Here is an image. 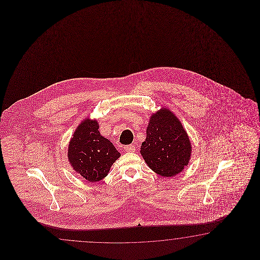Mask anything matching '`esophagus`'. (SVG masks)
<instances>
[{
    "instance_id": "obj_1",
    "label": "esophagus",
    "mask_w": 260,
    "mask_h": 260,
    "mask_svg": "<svg viewBox=\"0 0 260 260\" xmlns=\"http://www.w3.org/2000/svg\"><path fill=\"white\" fill-rule=\"evenodd\" d=\"M124 150L127 152H134L136 150V147L133 145H127V146H124Z\"/></svg>"
}]
</instances>
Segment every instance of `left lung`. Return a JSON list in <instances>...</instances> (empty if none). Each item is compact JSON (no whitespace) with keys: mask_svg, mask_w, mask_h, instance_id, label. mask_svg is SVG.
Returning <instances> with one entry per match:
<instances>
[{"mask_svg":"<svg viewBox=\"0 0 260 260\" xmlns=\"http://www.w3.org/2000/svg\"><path fill=\"white\" fill-rule=\"evenodd\" d=\"M191 151L188 133L174 112L164 107L151 114L140 154L152 171L175 177L188 166Z\"/></svg>","mask_w":260,"mask_h":260,"instance_id":"left-lung-1","label":"left lung"}]
</instances>
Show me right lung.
<instances>
[{
	"mask_svg": "<svg viewBox=\"0 0 260 260\" xmlns=\"http://www.w3.org/2000/svg\"><path fill=\"white\" fill-rule=\"evenodd\" d=\"M96 120L85 118L72 135L68 147V159L72 169L89 182L108 176L121 153L108 138L100 135Z\"/></svg>",
	"mask_w": 260,
	"mask_h": 260,
	"instance_id": "obj_1",
	"label": "right lung"
}]
</instances>
